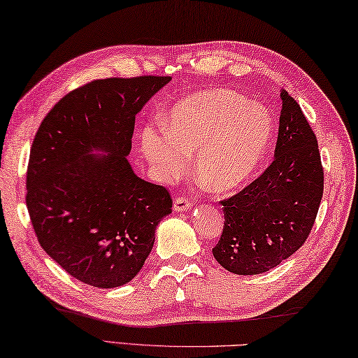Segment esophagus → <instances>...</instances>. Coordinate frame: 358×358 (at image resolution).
<instances>
[{
	"mask_svg": "<svg viewBox=\"0 0 358 358\" xmlns=\"http://www.w3.org/2000/svg\"><path fill=\"white\" fill-rule=\"evenodd\" d=\"M189 208H192V201L187 200L185 197H178L175 199L173 201V210L177 213H183V211H187Z\"/></svg>",
	"mask_w": 358,
	"mask_h": 358,
	"instance_id": "1",
	"label": "esophagus"
}]
</instances>
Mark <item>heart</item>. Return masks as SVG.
Instances as JSON below:
<instances>
[{
    "label": "heart",
    "mask_w": 358,
    "mask_h": 358,
    "mask_svg": "<svg viewBox=\"0 0 358 358\" xmlns=\"http://www.w3.org/2000/svg\"><path fill=\"white\" fill-rule=\"evenodd\" d=\"M162 125L141 131V150L148 164L169 181L185 172L186 157L197 150V178L214 192H231L249 183L274 133L268 109L227 89L187 95Z\"/></svg>",
    "instance_id": "1"
}]
</instances>
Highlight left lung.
<instances>
[{"label": "left lung", "mask_w": 358, "mask_h": 358, "mask_svg": "<svg viewBox=\"0 0 358 358\" xmlns=\"http://www.w3.org/2000/svg\"><path fill=\"white\" fill-rule=\"evenodd\" d=\"M280 96L274 162L245 189L220 201L225 222L213 255L238 275L274 269L302 247L322 199L316 136L297 101L285 89Z\"/></svg>", "instance_id": "8db88e82"}]
</instances>
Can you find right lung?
<instances>
[{
	"instance_id": "right-lung-1",
	"label": "right lung",
	"mask_w": 358,
	"mask_h": 358,
	"mask_svg": "<svg viewBox=\"0 0 358 358\" xmlns=\"http://www.w3.org/2000/svg\"><path fill=\"white\" fill-rule=\"evenodd\" d=\"M169 76L108 78L64 96L38 127L26 206L42 249L71 277L117 288L138 275L172 213L164 187L134 173V120Z\"/></svg>"
}]
</instances>
